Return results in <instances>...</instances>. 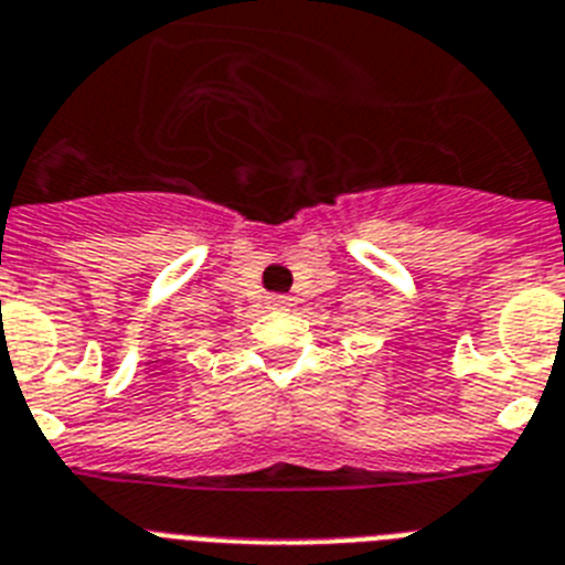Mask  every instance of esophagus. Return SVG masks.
Instances as JSON below:
<instances>
[{
	"instance_id": "1",
	"label": "esophagus",
	"mask_w": 565,
	"mask_h": 565,
	"mask_svg": "<svg viewBox=\"0 0 565 565\" xmlns=\"http://www.w3.org/2000/svg\"><path fill=\"white\" fill-rule=\"evenodd\" d=\"M267 303H269V310H287V307H292V301H289L287 296H269Z\"/></svg>"
}]
</instances>
